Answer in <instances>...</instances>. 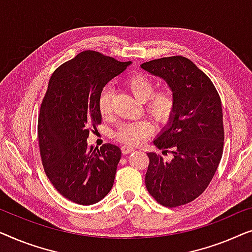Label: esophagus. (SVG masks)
Masks as SVG:
<instances>
[{
    "label": "esophagus",
    "mask_w": 252,
    "mask_h": 252,
    "mask_svg": "<svg viewBox=\"0 0 252 252\" xmlns=\"http://www.w3.org/2000/svg\"><path fill=\"white\" fill-rule=\"evenodd\" d=\"M122 153L123 154H129V153H131V152H133L134 151V148L133 147H131V146H122Z\"/></svg>",
    "instance_id": "esophagus-1"
}]
</instances>
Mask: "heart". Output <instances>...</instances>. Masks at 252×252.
Returning <instances> with one entry per match:
<instances>
[{
	"label": "heart",
	"instance_id": "heart-1",
	"mask_svg": "<svg viewBox=\"0 0 252 252\" xmlns=\"http://www.w3.org/2000/svg\"><path fill=\"white\" fill-rule=\"evenodd\" d=\"M126 86L134 97L140 101H146V112L155 121L163 123L171 118L176 107V95L170 88L154 91V83L144 74H134L126 80ZM112 91L104 88L98 98V108L102 116L111 113ZM153 131V126L147 120H137L122 123L115 132V137L122 143L136 145L146 139Z\"/></svg>",
	"mask_w": 252,
	"mask_h": 252
}]
</instances>
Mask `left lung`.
<instances>
[{
  "mask_svg": "<svg viewBox=\"0 0 252 252\" xmlns=\"http://www.w3.org/2000/svg\"><path fill=\"white\" fill-rule=\"evenodd\" d=\"M140 67L164 80L176 95L173 114L153 141L162 154L170 152L172 158L168 161L153 152L147 153L150 164L145 184L158 203L179 207L204 192L221 160L220 97L211 80L183 56L151 60Z\"/></svg>",
  "mask_w": 252,
  "mask_h": 252,
  "instance_id": "1",
  "label": "left lung"
}]
</instances>
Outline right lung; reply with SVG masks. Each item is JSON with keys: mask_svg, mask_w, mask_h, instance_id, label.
Wrapping results in <instances>:
<instances>
[{"mask_svg": "<svg viewBox=\"0 0 252 252\" xmlns=\"http://www.w3.org/2000/svg\"><path fill=\"white\" fill-rule=\"evenodd\" d=\"M130 63L87 50L58 67L49 81L37 126L42 163L55 189L77 204L97 203L114 184L120 147H88L87 139L101 122V90Z\"/></svg>", "mask_w": 252, "mask_h": 252, "instance_id": "add662e5", "label": "right lung"}]
</instances>
